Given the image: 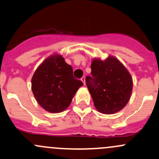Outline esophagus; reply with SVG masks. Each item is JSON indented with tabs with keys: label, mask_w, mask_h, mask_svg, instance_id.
<instances>
[{
	"label": "esophagus",
	"mask_w": 159,
	"mask_h": 159,
	"mask_svg": "<svg viewBox=\"0 0 159 159\" xmlns=\"http://www.w3.org/2000/svg\"><path fill=\"white\" fill-rule=\"evenodd\" d=\"M81 81H82V82L84 83V84H85V77L83 76L82 78H81Z\"/></svg>",
	"instance_id": "34e87169"
}]
</instances>
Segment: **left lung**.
<instances>
[{"label":"left lung","mask_w":159,"mask_h":159,"mask_svg":"<svg viewBox=\"0 0 159 159\" xmlns=\"http://www.w3.org/2000/svg\"><path fill=\"white\" fill-rule=\"evenodd\" d=\"M86 84L95 108L103 114H113L129 101L133 78L117 58L109 56L103 61L93 59L91 76L86 77Z\"/></svg>","instance_id":"8db88e82"}]
</instances>
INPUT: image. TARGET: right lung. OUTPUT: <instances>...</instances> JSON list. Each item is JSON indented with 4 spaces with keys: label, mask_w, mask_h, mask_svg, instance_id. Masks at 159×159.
I'll return each instance as SVG.
<instances>
[{
    "label": "right lung",
    "mask_w": 159,
    "mask_h": 159,
    "mask_svg": "<svg viewBox=\"0 0 159 159\" xmlns=\"http://www.w3.org/2000/svg\"><path fill=\"white\" fill-rule=\"evenodd\" d=\"M82 85V81L73 76L72 67L58 54L44 60L32 78L35 98L43 109L53 113L67 109Z\"/></svg>",
    "instance_id": "right-lung-1"
}]
</instances>
